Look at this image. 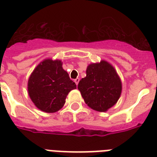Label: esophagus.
<instances>
[{
	"label": "esophagus",
	"mask_w": 157,
	"mask_h": 157,
	"mask_svg": "<svg viewBox=\"0 0 157 157\" xmlns=\"http://www.w3.org/2000/svg\"><path fill=\"white\" fill-rule=\"evenodd\" d=\"M74 81H75V83H76V85H78L79 81H80V79H79V78H76V79H75V80H74Z\"/></svg>",
	"instance_id": "esophagus-1"
}]
</instances>
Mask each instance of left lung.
<instances>
[{"label": "left lung", "instance_id": "obj_1", "mask_svg": "<svg viewBox=\"0 0 157 157\" xmlns=\"http://www.w3.org/2000/svg\"><path fill=\"white\" fill-rule=\"evenodd\" d=\"M77 88L89 108L106 112L119 100L122 85L114 68L102 60L89 64L86 76L80 81Z\"/></svg>", "mask_w": 157, "mask_h": 157}]
</instances>
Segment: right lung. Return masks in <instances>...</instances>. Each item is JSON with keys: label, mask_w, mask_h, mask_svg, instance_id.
<instances>
[{"label": "right lung", "mask_w": 157, "mask_h": 157, "mask_svg": "<svg viewBox=\"0 0 157 157\" xmlns=\"http://www.w3.org/2000/svg\"><path fill=\"white\" fill-rule=\"evenodd\" d=\"M76 85L62 68L60 60L48 59L38 64L30 76L28 91L32 101L45 113H55L65 103L67 95Z\"/></svg>", "instance_id": "add662e5"}]
</instances>
